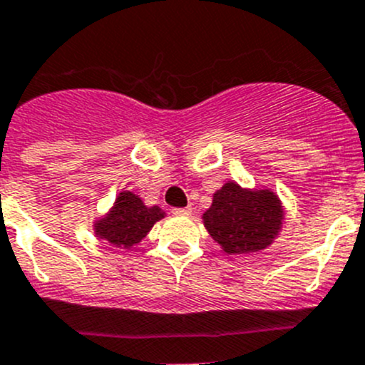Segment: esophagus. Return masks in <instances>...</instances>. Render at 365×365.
<instances>
[{
	"label": "esophagus",
	"instance_id": "34e87169",
	"mask_svg": "<svg viewBox=\"0 0 365 365\" xmlns=\"http://www.w3.org/2000/svg\"><path fill=\"white\" fill-rule=\"evenodd\" d=\"M175 215H182V217H189L192 213V208H175L173 210Z\"/></svg>",
	"mask_w": 365,
	"mask_h": 365
}]
</instances>
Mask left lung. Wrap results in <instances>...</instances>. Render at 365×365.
<instances>
[{"mask_svg": "<svg viewBox=\"0 0 365 365\" xmlns=\"http://www.w3.org/2000/svg\"><path fill=\"white\" fill-rule=\"evenodd\" d=\"M284 217L282 201L272 189H245L227 182L213 194L203 224L224 252L251 254L274 244Z\"/></svg>", "mask_w": 365, "mask_h": 365, "instance_id": "8db88e82", "label": "left lung"}]
</instances>
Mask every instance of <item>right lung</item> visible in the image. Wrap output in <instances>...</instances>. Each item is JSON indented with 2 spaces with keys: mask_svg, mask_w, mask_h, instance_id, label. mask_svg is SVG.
Returning <instances> with one entry per match:
<instances>
[{
  "mask_svg": "<svg viewBox=\"0 0 365 365\" xmlns=\"http://www.w3.org/2000/svg\"><path fill=\"white\" fill-rule=\"evenodd\" d=\"M165 213L160 206H146L145 201L132 190H121L114 203L104 215L95 219V237L120 249H130L138 245L153 224L164 219Z\"/></svg>",
  "mask_w": 365,
  "mask_h": 365,
  "instance_id": "1",
  "label": "right lung"
}]
</instances>
